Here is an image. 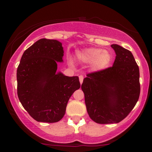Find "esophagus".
I'll use <instances>...</instances> for the list:
<instances>
[{
    "instance_id": "1",
    "label": "esophagus",
    "mask_w": 152,
    "mask_h": 152,
    "mask_svg": "<svg viewBox=\"0 0 152 152\" xmlns=\"http://www.w3.org/2000/svg\"><path fill=\"white\" fill-rule=\"evenodd\" d=\"M83 76L81 75V76H79V81H80V83H82V82H83Z\"/></svg>"
}]
</instances>
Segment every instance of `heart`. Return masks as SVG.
<instances>
[{"mask_svg":"<svg viewBox=\"0 0 152 152\" xmlns=\"http://www.w3.org/2000/svg\"><path fill=\"white\" fill-rule=\"evenodd\" d=\"M77 56L80 61L86 64H91L92 69L95 71L102 70L109 65L111 56L109 52L100 48H86L78 52Z\"/></svg>","mask_w":152,"mask_h":152,"instance_id":"heart-1","label":"heart"}]
</instances>
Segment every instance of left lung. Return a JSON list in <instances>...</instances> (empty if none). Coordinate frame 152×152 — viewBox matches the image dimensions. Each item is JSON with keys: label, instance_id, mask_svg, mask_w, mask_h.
I'll return each mask as SVG.
<instances>
[{"label": "left lung", "instance_id": "1", "mask_svg": "<svg viewBox=\"0 0 152 152\" xmlns=\"http://www.w3.org/2000/svg\"><path fill=\"white\" fill-rule=\"evenodd\" d=\"M112 66L86 75L81 84L90 118L96 123L121 121L134 109L140 95L139 69L130 50L113 44Z\"/></svg>", "mask_w": 152, "mask_h": 152}]
</instances>
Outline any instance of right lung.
<instances>
[{"label":"right lung","instance_id":"add662e5","mask_svg":"<svg viewBox=\"0 0 152 152\" xmlns=\"http://www.w3.org/2000/svg\"><path fill=\"white\" fill-rule=\"evenodd\" d=\"M63 56L62 43L46 38L38 40L23 54L17 69V94L36 121H60L71 95L81 86L78 76L56 73L57 62H62Z\"/></svg>","mask_w":152,"mask_h":152}]
</instances>
